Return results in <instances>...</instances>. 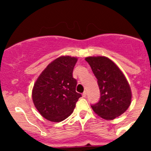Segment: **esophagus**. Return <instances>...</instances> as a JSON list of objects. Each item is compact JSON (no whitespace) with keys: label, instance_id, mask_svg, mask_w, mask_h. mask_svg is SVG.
Wrapping results in <instances>:
<instances>
[{"label":"esophagus","instance_id":"obj_1","mask_svg":"<svg viewBox=\"0 0 151 151\" xmlns=\"http://www.w3.org/2000/svg\"><path fill=\"white\" fill-rule=\"evenodd\" d=\"M83 96L84 97V98H85V97L87 96V91H84V92H83Z\"/></svg>","mask_w":151,"mask_h":151}]
</instances>
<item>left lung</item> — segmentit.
I'll return each mask as SVG.
<instances>
[{
	"instance_id": "left-lung-1",
	"label": "left lung",
	"mask_w": 151,
	"mask_h": 151,
	"mask_svg": "<svg viewBox=\"0 0 151 151\" xmlns=\"http://www.w3.org/2000/svg\"><path fill=\"white\" fill-rule=\"evenodd\" d=\"M85 60L97 79L100 99L91 104L94 112L101 118L112 120L122 115L132 100L131 88L118 66L106 57H88Z\"/></svg>"
}]
</instances>
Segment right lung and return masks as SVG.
<instances>
[{
	"mask_svg": "<svg viewBox=\"0 0 151 151\" xmlns=\"http://www.w3.org/2000/svg\"><path fill=\"white\" fill-rule=\"evenodd\" d=\"M77 59L61 56L47 66L34 84L33 101L39 113L52 122H60L73 112L82 96L76 92L73 70Z\"/></svg>",
	"mask_w": 151,
	"mask_h": 151,
	"instance_id": "obj_1",
	"label": "right lung"
}]
</instances>
